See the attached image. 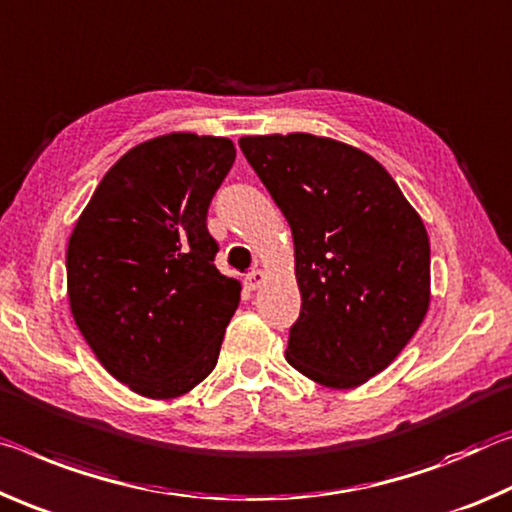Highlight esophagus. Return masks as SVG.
Masks as SVG:
<instances>
[{"mask_svg":"<svg viewBox=\"0 0 512 512\" xmlns=\"http://www.w3.org/2000/svg\"><path fill=\"white\" fill-rule=\"evenodd\" d=\"M265 279H267V274L263 270H254L245 276V286H247V290H258L265 283Z\"/></svg>","mask_w":512,"mask_h":512,"instance_id":"34e87169","label":"esophagus"}]
</instances>
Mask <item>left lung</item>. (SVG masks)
<instances>
[{
  "instance_id": "1",
  "label": "left lung",
  "mask_w": 512,
  "mask_h": 512,
  "mask_svg": "<svg viewBox=\"0 0 512 512\" xmlns=\"http://www.w3.org/2000/svg\"><path fill=\"white\" fill-rule=\"evenodd\" d=\"M242 154L286 215L301 313L288 363L333 390L383 372L431 304L420 213L363 149L313 133L242 136Z\"/></svg>"
}]
</instances>
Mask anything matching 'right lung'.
Returning a JSON list of instances; mask_svg holds the SVG:
<instances>
[{"label":"right lung","mask_w":512,"mask_h":512,"mask_svg":"<svg viewBox=\"0 0 512 512\" xmlns=\"http://www.w3.org/2000/svg\"><path fill=\"white\" fill-rule=\"evenodd\" d=\"M233 161L222 136L140 142L104 174L67 242L74 322L104 370L147 399L186 395L215 370L240 304L206 229Z\"/></svg>","instance_id":"add662e5"}]
</instances>
